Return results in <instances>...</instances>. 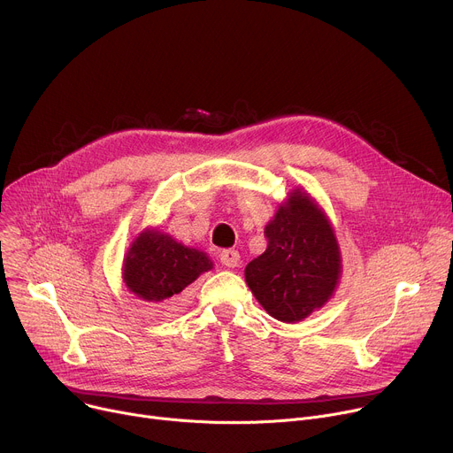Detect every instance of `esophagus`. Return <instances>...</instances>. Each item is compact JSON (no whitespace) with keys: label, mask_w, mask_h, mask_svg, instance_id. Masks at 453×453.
Wrapping results in <instances>:
<instances>
[{"label":"esophagus","mask_w":453,"mask_h":453,"mask_svg":"<svg viewBox=\"0 0 453 453\" xmlns=\"http://www.w3.org/2000/svg\"><path fill=\"white\" fill-rule=\"evenodd\" d=\"M220 262H222V265L231 267V269L238 267V264H240V254H238V250H234V249H224V250L220 252Z\"/></svg>","instance_id":"obj_1"}]
</instances>
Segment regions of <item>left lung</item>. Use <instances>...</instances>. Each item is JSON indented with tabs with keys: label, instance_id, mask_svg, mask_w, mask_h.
<instances>
[{
	"label": "left lung",
	"instance_id": "1",
	"mask_svg": "<svg viewBox=\"0 0 453 453\" xmlns=\"http://www.w3.org/2000/svg\"><path fill=\"white\" fill-rule=\"evenodd\" d=\"M267 249L245 267V281L265 311L299 322L334 296L342 260L335 231L301 188L288 193L265 226Z\"/></svg>",
	"mask_w": 453,
	"mask_h": 453
}]
</instances>
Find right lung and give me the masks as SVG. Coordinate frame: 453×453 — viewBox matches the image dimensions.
Listing matches in <instances>:
<instances>
[{"label":"right lung","instance_id":"right-lung-1","mask_svg":"<svg viewBox=\"0 0 453 453\" xmlns=\"http://www.w3.org/2000/svg\"><path fill=\"white\" fill-rule=\"evenodd\" d=\"M211 269L206 252L186 247L166 233L145 229L125 254L123 281L140 299L170 308L189 283Z\"/></svg>","mask_w":453,"mask_h":453}]
</instances>
